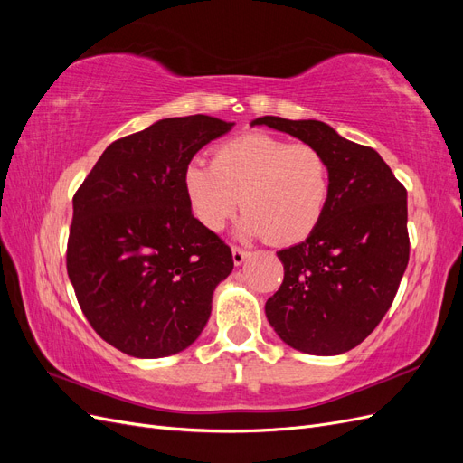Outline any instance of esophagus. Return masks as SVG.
<instances>
[{
    "instance_id": "1",
    "label": "esophagus",
    "mask_w": 463,
    "mask_h": 463,
    "mask_svg": "<svg viewBox=\"0 0 463 463\" xmlns=\"http://www.w3.org/2000/svg\"><path fill=\"white\" fill-rule=\"evenodd\" d=\"M232 257H233V264L235 266H241L245 262V259L249 257V253H247V250L240 249V247H233L232 249Z\"/></svg>"
}]
</instances>
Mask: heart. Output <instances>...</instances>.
I'll return each instance as SVG.
<instances>
[{
	"label": "heart",
	"mask_w": 463,
	"mask_h": 463,
	"mask_svg": "<svg viewBox=\"0 0 463 463\" xmlns=\"http://www.w3.org/2000/svg\"><path fill=\"white\" fill-rule=\"evenodd\" d=\"M185 191L194 216L208 230L220 232L241 204V237L296 243L317 228L325 213L330 172L315 146L247 133L218 145L213 164L189 162Z\"/></svg>",
	"instance_id": "b5f03b06"
}]
</instances>
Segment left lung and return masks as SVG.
I'll list each match as a JSON object with an SVG mask.
<instances>
[{"instance_id":"left-lung-1","label":"left lung","mask_w":463,"mask_h":463,"mask_svg":"<svg viewBox=\"0 0 463 463\" xmlns=\"http://www.w3.org/2000/svg\"><path fill=\"white\" fill-rule=\"evenodd\" d=\"M250 125L315 146L330 172L317 228L305 241L276 253L284 282L266 301V318L298 352H349L383 320L408 266V191L381 154L347 141L326 123L264 116Z\"/></svg>"}]
</instances>
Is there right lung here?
Segmentation results:
<instances>
[{
	"label": "right lung",
	"instance_id": "add662e5",
	"mask_svg": "<svg viewBox=\"0 0 463 463\" xmlns=\"http://www.w3.org/2000/svg\"><path fill=\"white\" fill-rule=\"evenodd\" d=\"M233 123L167 118L111 143L73 197L67 274L90 326L119 352L158 359L199 338L232 249L193 216L185 170Z\"/></svg>",
	"mask_w": 463,
	"mask_h": 463
}]
</instances>
